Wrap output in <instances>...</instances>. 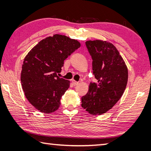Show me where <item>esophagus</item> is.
Wrapping results in <instances>:
<instances>
[{
  "mask_svg": "<svg viewBox=\"0 0 151 151\" xmlns=\"http://www.w3.org/2000/svg\"><path fill=\"white\" fill-rule=\"evenodd\" d=\"M72 83H73L74 86H76V85L78 84V82L75 81V80H72Z\"/></svg>",
  "mask_w": 151,
  "mask_h": 151,
  "instance_id": "1",
  "label": "esophagus"
}]
</instances>
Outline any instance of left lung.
I'll return each mask as SVG.
<instances>
[{
    "label": "left lung",
    "mask_w": 151,
    "mask_h": 151,
    "mask_svg": "<svg viewBox=\"0 0 151 151\" xmlns=\"http://www.w3.org/2000/svg\"><path fill=\"white\" fill-rule=\"evenodd\" d=\"M86 47L93 59L97 83H90L88 93L82 97V107L89 114L102 115L119 100L127 87L128 68L113 44L101 40H89Z\"/></svg>",
    "instance_id": "8db88e82"
}]
</instances>
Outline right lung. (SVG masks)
<instances>
[{"mask_svg":"<svg viewBox=\"0 0 151 151\" xmlns=\"http://www.w3.org/2000/svg\"><path fill=\"white\" fill-rule=\"evenodd\" d=\"M81 47L78 41L54 34L40 41L25 56L21 81L25 97L33 106L45 114L59 108L70 81L60 78L64 60Z\"/></svg>","mask_w":151,"mask_h":151,"instance_id":"1","label":"right lung"}]
</instances>
